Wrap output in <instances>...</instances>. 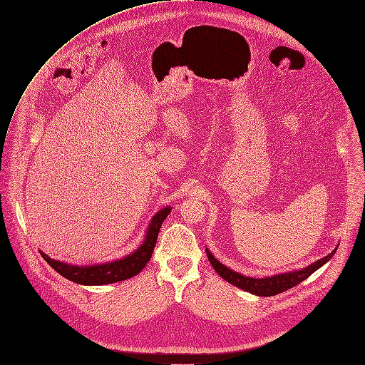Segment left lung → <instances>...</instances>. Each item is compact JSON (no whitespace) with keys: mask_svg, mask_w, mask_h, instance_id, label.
<instances>
[{"mask_svg":"<svg viewBox=\"0 0 365 365\" xmlns=\"http://www.w3.org/2000/svg\"><path fill=\"white\" fill-rule=\"evenodd\" d=\"M336 248H338V245H336ZM336 248L329 255L312 262L311 265H308L305 268L288 271V272H282V274H277V275H271V277H265V278H252V277L242 275V274L227 268L226 265L220 264L207 248H206V254H207L209 262L212 264V267L217 272V275H220V278H223L229 284L235 285L236 288L244 289L247 292H251L254 295H258V297H272V295L281 294L289 288H294L295 285L301 284L308 277H311L315 271H318L321 267H324L334 257Z\"/></svg>","mask_w":365,"mask_h":365,"instance_id":"obj_1","label":"left lung"}]
</instances>
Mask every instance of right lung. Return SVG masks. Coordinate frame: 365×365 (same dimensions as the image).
Masks as SVG:
<instances>
[{
    "label": "right lung",
    "instance_id": "obj_1",
    "mask_svg": "<svg viewBox=\"0 0 365 365\" xmlns=\"http://www.w3.org/2000/svg\"><path fill=\"white\" fill-rule=\"evenodd\" d=\"M170 212L172 206H165L163 209H160L152 217L146 229L145 239L142 240V244L138 247V250L115 261L93 265H73L53 259L43 251H40V254L46 259V262L61 277L80 285H107L125 281L138 275L150 261L158 240V235L160 232V226Z\"/></svg>",
    "mask_w": 365,
    "mask_h": 365
}]
</instances>
